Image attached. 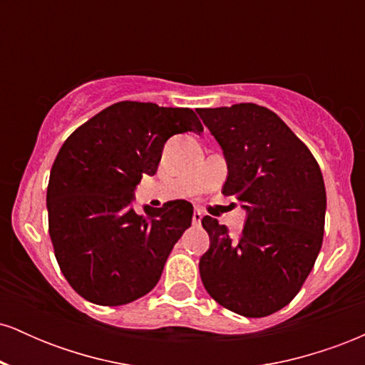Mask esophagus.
Returning <instances> with one entry per match:
<instances>
[{"label": "esophagus", "mask_w": 365, "mask_h": 365, "mask_svg": "<svg viewBox=\"0 0 365 365\" xmlns=\"http://www.w3.org/2000/svg\"><path fill=\"white\" fill-rule=\"evenodd\" d=\"M202 212L199 211V209H195L194 211V216H192V221H194V225H199L200 223V220H202Z\"/></svg>", "instance_id": "34e87169"}]
</instances>
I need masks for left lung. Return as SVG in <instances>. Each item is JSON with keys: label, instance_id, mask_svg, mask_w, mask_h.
<instances>
[{"label": "left lung", "instance_id": "left-lung-1", "mask_svg": "<svg viewBox=\"0 0 365 365\" xmlns=\"http://www.w3.org/2000/svg\"><path fill=\"white\" fill-rule=\"evenodd\" d=\"M228 163L223 194L247 209L237 238L204 216L211 238L200 257L204 288L245 317H266L293 300L322 245L324 180L316 158L276 113L254 103L197 110Z\"/></svg>", "mask_w": 365, "mask_h": 365}]
</instances>
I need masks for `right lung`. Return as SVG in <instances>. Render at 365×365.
Listing matches in <instances>:
<instances>
[{
	"label": "right lung",
	"instance_id": "right-lung-1",
	"mask_svg": "<svg viewBox=\"0 0 365 365\" xmlns=\"http://www.w3.org/2000/svg\"><path fill=\"white\" fill-rule=\"evenodd\" d=\"M188 108L121 101L99 111L63 142L49 173L48 225L58 266L78 295L123 305L156 287L166 259L190 226L194 207L170 200L137 215L130 202L154 175L165 142L202 132Z\"/></svg>",
	"mask_w": 365,
	"mask_h": 365
}]
</instances>
